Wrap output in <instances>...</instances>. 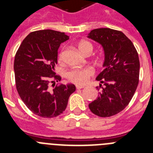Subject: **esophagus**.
Instances as JSON below:
<instances>
[{
  "label": "esophagus",
  "mask_w": 153,
  "mask_h": 153,
  "mask_svg": "<svg viewBox=\"0 0 153 153\" xmlns=\"http://www.w3.org/2000/svg\"><path fill=\"white\" fill-rule=\"evenodd\" d=\"M76 88L77 89V90H79V89L84 88V86H79V85H76Z\"/></svg>",
  "instance_id": "1"
}]
</instances>
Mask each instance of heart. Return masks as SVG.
<instances>
[{"label":"heart","instance_id":"1","mask_svg":"<svg viewBox=\"0 0 153 153\" xmlns=\"http://www.w3.org/2000/svg\"><path fill=\"white\" fill-rule=\"evenodd\" d=\"M79 49L83 54H87L88 53H92L93 46L91 43L86 40H82L78 44ZM59 61L63 62V51L60 53L58 56ZM95 74V70L93 67H84V68H74L69 70L67 73V78L70 82L75 83L76 85L86 84L90 80V78Z\"/></svg>","mask_w":153,"mask_h":153}]
</instances>
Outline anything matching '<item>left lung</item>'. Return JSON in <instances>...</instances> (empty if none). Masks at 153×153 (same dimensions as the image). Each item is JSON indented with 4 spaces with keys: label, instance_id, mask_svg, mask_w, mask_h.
Returning a JSON list of instances; mask_svg holds the SVG:
<instances>
[{
    "label": "left lung",
    "instance_id": "8db88e82",
    "mask_svg": "<svg viewBox=\"0 0 153 153\" xmlns=\"http://www.w3.org/2000/svg\"><path fill=\"white\" fill-rule=\"evenodd\" d=\"M89 38L98 42L105 52V67L97 77L103 83L97 100L89 104L91 112L109 117L123 110L139 84L140 60L134 45L122 31L99 28L90 31ZM98 90L100 88L97 87Z\"/></svg>",
    "mask_w": 153,
    "mask_h": 153
}]
</instances>
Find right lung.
I'll use <instances>...</instances> for the list:
<instances>
[{
	"label": "right lung",
	"mask_w": 153,
	"mask_h": 153,
	"mask_svg": "<svg viewBox=\"0 0 153 153\" xmlns=\"http://www.w3.org/2000/svg\"><path fill=\"white\" fill-rule=\"evenodd\" d=\"M69 39L66 33L53 30L31 32L19 47L14 58L16 88L19 96L32 113L44 118L56 117L67 108L74 84L55 86L60 81L54 72L58 48Z\"/></svg>",
	"instance_id": "1"
}]
</instances>
